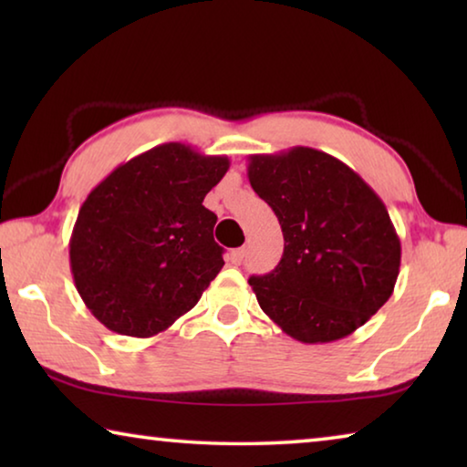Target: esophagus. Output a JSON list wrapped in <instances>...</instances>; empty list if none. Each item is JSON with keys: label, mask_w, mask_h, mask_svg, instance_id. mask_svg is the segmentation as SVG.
Returning <instances> with one entry per match:
<instances>
[{"label": "esophagus", "mask_w": 467, "mask_h": 467, "mask_svg": "<svg viewBox=\"0 0 467 467\" xmlns=\"http://www.w3.org/2000/svg\"><path fill=\"white\" fill-rule=\"evenodd\" d=\"M244 253H247V251H244L243 247L241 249H233L231 255H228V259H231L233 265H241L243 259H244Z\"/></svg>", "instance_id": "esophagus-1"}]
</instances>
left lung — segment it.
<instances>
[{
	"mask_svg": "<svg viewBox=\"0 0 467 467\" xmlns=\"http://www.w3.org/2000/svg\"><path fill=\"white\" fill-rule=\"evenodd\" d=\"M249 183L284 234L275 270L251 275L262 311L303 344L350 336L393 295L401 243L373 189L321 150L253 154Z\"/></svg>",
	"mask_w": 467,
	"mask_h": 467,
	"instance_id": "1",
	"label": "left lung"
}]
</instances>
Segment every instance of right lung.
I'll return each mask as SVG.
<instances>
[{"label":"right lung","mask_w":467,"mask_h":467,"mask_svg":"<svg viewBox=\"0 0 467 467\" xmlns=\"http://www.w3.org/2000/svg\"><path fill=\"white\" fill-rule=\"evenodd\" d=\"M228 167L226 156L169 141L119 164L88 193L69 239V267L102 326L152 337L197 305L224 265L218 218L203 197Z\"/></svg>","instance_id":"right-lung-1"}]
</instances>
